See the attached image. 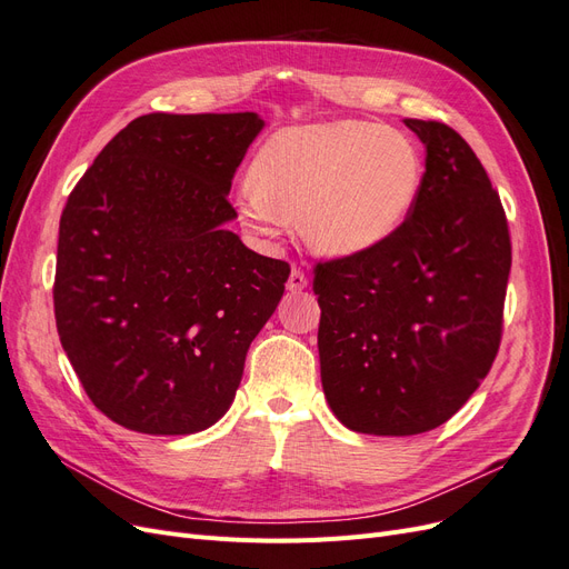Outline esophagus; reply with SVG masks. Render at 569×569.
I'll return each instance as SVG.
<instances>
[{"mask_svg":"<svg viewBox=\"0 0 569 569\" xmlns=\"http://www.w3.org/2000/svg\"><path fill=\"white\" fill-rule=\"evenodd\" d=\"M308 284V280H306V274L301 272V268H291V272H289V280H287V289L289 291H301L303 287Z\"/></svg>","mask_w":569,"mask_h":569,"instance_id":"34e87169","label":"esophagus"}]
</instances>
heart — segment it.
Masks as SVG:
<instances>
[{
	"instance_id": "heart-1",
	"label": "heart",
	"mask_w": 569,
	"mask_h": 569,
	"mask_svg": "<svg viewBox=\"0 0 569 569\" xmlns=\"http://www.w3.org/2000/svg\"><path fill=\"white\" fill-rule=\"evenodd\" d=\"M422 153L396 128L363 120L278 132L239 187V211L258 230L297 218L303 242L353 256L399 230L422 187Z\"/></svg>"
}]
</instances>
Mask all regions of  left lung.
<instances>
[{
    "mask_svg": "<svg viewBox=\"0 0 569 569\" xmlns=\"http://www.w3.org/2000/svg\"><path fill=\"white\" fill-rule=\"evenodd\" d=\"M420 194L385 244L313 268L322 389L341 425L410 437L443 425L489 375L510 274L506 211L470 144L406 118Z\"/></svg>",
    "mask_w": 569,
    "mask_h": 569,
    "instance_id": "left-lung-1",
    "label": "left lung"
}]
</instances>
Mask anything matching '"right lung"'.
I'll return each mask as SVG.
<instances>
[{"label":"right lung","mask_w":569,"mask_h":569,"mask_svg":"<svg viewBox=\"0 0 569 569\" xmlns=\"http://www.w3.org/2000/svg\"><path fill=\"white\" fill-rule=\"evenodd\" d=\"M256 113H147L101 149L59 222L54 316L82 389L142 435L226 416L289 266L222 226Z\"/></svg>","instance_id":"add662e5"}]
</instances>
